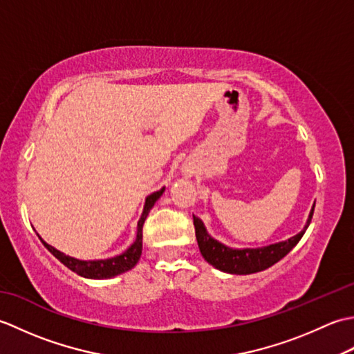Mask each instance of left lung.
<instances>
[{"instance_id":"obj_1","label":"left lung","mask_w":354,"mask_h":354,"mask_svg":"<svg viewBox=\"0 0 354 354\" xmlns=\"http://www.w3.org/2000/svg\"><path fill=\"white\" fill-rule=\"evenodd\" d=\"M313 209L315 205L309 214V221H307L306 227L301 232H298L297 236L288 239L286 242L274 243L265 248H257V250H231V248L225 246L217 242V240L209 237L202 221L199 217L193 216V225L194 231H196L199 251L202 254V257H204L209 265L223 270V272L237 275L260 272V270H265L275 265L277 261H280L284 255H288L293 250V246L301 240L307 227L310 225Z\"/></svg>"}]
</instances>
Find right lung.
I'll return each mask as SVG.
<instances>
[{
    "label": "right lung",
    "mask_w": 354,
    "mask_h": 354,
    "mask_svg": "<svg viewBox=\"0 0 354 354\" xmlns=\"http://www.w3.org/2000/svg\"><path fill=\"white\" fill-rule=\"evenodd\" d=\"M164 193V189H161L160 192H155L147 196L146 199V205H145V212L141 214V219L138 221V230H137V239L135 242L131 245L129 250H126L123 254L117 255L114 259H106V260H94V261H84V260H77L68 257V255L62 254L61 251L55 250V248L47 245L42 240L44 246L55 255V257L64 263V265L71 269L73 272H76L85 278H111L115 277L118 274H123L126 270L132 269L135 265H137L141 255V250H142V225H145L146 217L149 214L150 209L155 205V202L160 199L161 194Z\"/></svg>",
    "instance_id": "obj_1"
}]
</instances>
